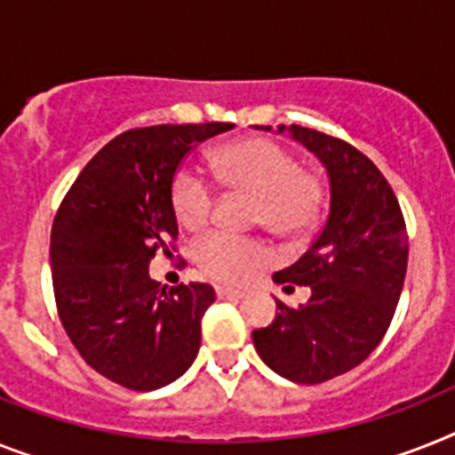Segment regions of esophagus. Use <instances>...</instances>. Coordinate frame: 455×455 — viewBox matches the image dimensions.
<instances>
[{
	"mask_svg": "<svg viewBox=\"0 0 455 455\" xmlns=\"http://www.w3.org/2000/svg\"><path fill=\"white\" fill-rule=\"evenodd\" d=\"M216 298H219V299H239V298H243V292L235 291V288L216 286Z\"/></svg>",
	"mask_w": 455,
	"mask_h": 455,
	"instance_id": "obj_1",
	"label": "esophagus"
}]
</instances>
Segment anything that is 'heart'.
<instances>
[{"label": "heart", "instance_id": "heart-1", "mask_svg": "<svg viewBox=\"0 0 455 455\" xmlns=\"http://www.w3.org/2000/svg\"><path fill=\"white\" fill-rule=\"evenodd\" d=\"M212 172L223 186L253 195V219L267 230L298 236L316 223L325 202L318 176L302 172V164L283 146L269 139H242L212 153ZM169 202L176 220L195 230L213 206V188L197 167H181L172 179ZM195 262L212 279L243 283L269 260L267 246L249 236L209 232L195 243Z\"/></svg>", "mask_w": 455, "mask_h": 455}]
</instances>
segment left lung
Wrapping results in <instances>:
<instances>
[{"label": "left lung", "instance_id": "8db88e82", "mask_svg": "<svg viewBox=\"0 0 455 455\" xmlns=\"http://www.w3.org/2000/svg\"><path fill=\"white\" fill-rule=\"evenodd\" d=\"M288 132L328 169L330 213L311 249L274 274L291 291L309 286L311 298L299 307L276 299L279 314L253 330V344L276 374L311 386L354 370L384 339L403 292L409 236L395 193L370 157L309 127Z\"/></svg>", "mask_w": 455, "mask_h": 455}]
</instances>
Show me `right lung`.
I'll list each match as a JSON object with an SVG mask.
<instances>
[{
	"label": "right lung",
	"instance_id": "obj_1",
	"mask_svg": "<svg viewBox=\"0 0 455 455\" xmlns=\"http://www.w3.org/2000/svg\"><path fill=\"white\" fill-rule=\"evenodd\" d=\"M232 123L153 125L111 139L84 167L51 230L60 321L81 358L130 390L172 384L200 351L209 283L163 288L156 251L179 235L169 188L183 157Z\"/></svg>",
	"mask_w": 455,
	"mask_h": 455
}]
</instances>
